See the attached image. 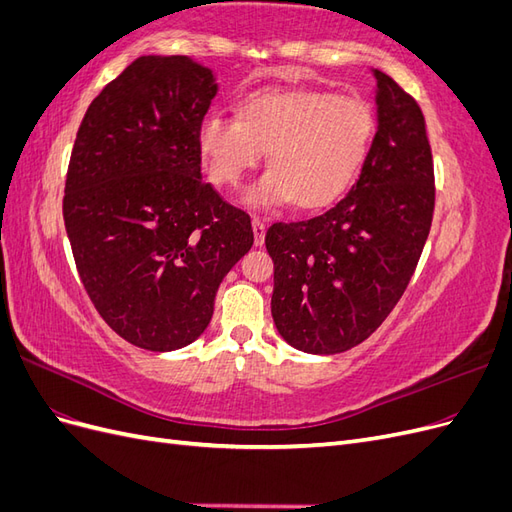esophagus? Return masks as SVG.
I'll return each mask as SVG.
<instances>
[{"instance_id": "obj_1", "label": "esophagus", "mask_w": 512, "mask_h": 512, "mask_svg": "<svg viewBox=\"0 0 512 512\" xmlns=\"http://www.w3.org/2000/svg\"><path fill=\"white\" fill-rule=\"evenodd\" d=\"M252 228H254V241H256V245L265 243V220H262L260 215H254V218H252Z\"/></svg>"}]
</instances>
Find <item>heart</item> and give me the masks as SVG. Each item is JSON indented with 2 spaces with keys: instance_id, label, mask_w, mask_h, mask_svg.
Returning <instances> with one entry per match:
<instances>
[{
  "instance_id": "obj_1",
  "label": "heart",
  "mask_w": 512,
  "mask_h": 512,
  "mask_svg": "<svg viewBox=\"0 0 512 512\" xmlns=\"http://www.w3.org/2000/svg\"><path fill=\"white\" fill-rule=\"evenodd\" d=\"M376 130L371 106L318 89H267L247 96L239 117L207 113L198 149L215 185L237 188L269 149V173L245 192L258 209L294 200L301 209L331 203L361 166Z\"/></svg>"
}]
</instances>
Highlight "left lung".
Listing matches in <instances>:
<instances>
[{"label": "left lung", "instance_id": "obj_1", "mask_svg": "<svg viewBox=\"0 0 512 512\" xmlns=\"http://www.w3.org/2000/svg\"><path fill=\"white\" fill-rule=\"evenodd\" d=\"M378 132L352 188L329 209L275 222L271 314L290 346L337 354L365 342L408 288L425 247L436 183L421 106L374 70Z\"/></svg>", "mask_w": 512, "mask_h": 512}]
</instances>
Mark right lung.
<instances>
[{
  "instance_id": "right-lung-1",
  "label": "right lung",
  "mask_w": 512,
  "mask_h": 512,
  "mask_svg": "<svg viewBox=\"0 0 512 512\" xmlns=\"http://www.w3.org/2000/svg\"><path fill=\"white\" fill-rule=\"evenodd\" d=\"M215 91L188 57H138L89 104L70 153L76 271L108 327L151 352L207 329L224 275L254 243L250 215L200 175L198 123Z\"/></svg>"
}]
</instances>
